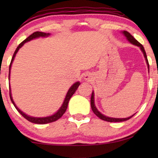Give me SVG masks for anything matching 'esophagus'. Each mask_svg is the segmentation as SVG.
I'll list each match as a JSON object with an SVG mask.
<instances>
[{
  "mask_svg": "<svg viewBox=\"0 0 158 158\" xmlns=\"http://www.w3.org/2000/svg\"><path fill=\"white\" fill-rule=\"evenodd\" d=\"M85 80H89V79H90V75H89V74H85Z\"/></svg>",
  "mask_w": 158,
  "mask_h": 158,
  "instance_id": "obj_1",
  "label": "esophagus"
}]
</instances>
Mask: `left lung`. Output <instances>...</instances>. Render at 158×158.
I'll return each mask as SVG.
<instances>
[{"label": "left lung", "mask_w": 158, "mask_h": 158, "mask_svg": "<svg viewBox=\"0 0 158 158\" xmlns=\"http://www.w3.org/2000/svg\"><path fill=\"white\" fill-rule=\"evenodd\" d=\"M123 34H124L125 36H126L127 40H128L129 42L131 43V44H135V45H137V46L140 47V49H141V50L142 51V52H143V54H144V57H145L147 64H148V69H150V65H149L148 60V57H147V55H146L145 50H144L143 46H142V45L140 44V43L138 42L137 40H136L133 37V36H131V34H129L128 31H123ZM94 92H93L92 93V95H91V98H90V106H91L92 111H94V113L96 114V115L98 116V118H100L101 119H102L103 121H106V122H124V121L128 120V119H129V118H131L133 116V115H132L131 116H130V117H128V118H117L108 117V116H106L104 115H103V114H101L100 112H99L98 110H97L96 106H95V104H94Z\"/></svg>", "instance_id": "left-lung-1"}]
</instances>
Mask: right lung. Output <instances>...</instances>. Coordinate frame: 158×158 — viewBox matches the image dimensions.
<instances>
[{"instance_id": "obj_1", "label": "right lung", "mask_w": 158, "mask_h": 158, "mask_svg": "<svg viewBox=\"0 0 158 158\" xmlns=\"http://www.w3.org/2000/svg\"><path fill=\"white\" fill-rule=\"evenodd\" d=\"M49 34H46V33H44V32H40V31L34 32V33L32 34H31V35H30L29 36H28V37L25 40H23V42L21 43V44H19V46L17 47L16 49V50H15L14 54V55H13V57H12V59H11V61H10V66H9V75H8V79H9V77H10V67H11V64H12L13 61H14V59L15 56H16L17 52H18L19 49H20L21 47L23 46V44H24V43H26V42H29V41H30V40H33V39L40 37V36H49ZM80 84H81V83H80L79 82H76V83H74L72 86H71L70 88L68 90V94H67V95H66V97H65V98H64V102H63V103H62V106L60 107V109L58 110L57 113H55V114H53L52 116H48V117H43V118L31 117V116H27V114H25L24 113H23V112L21 111L20 109H18V107L16 106V104H15V103L14 102V101H13V98H12V96H11V94H10V85H9L10 98V101H12L13 104L14 105V106L16 109L17 111H18L19 113H20L21 115H22L23 117L26 118V119H27L28 121H29V122H32V123H34V124H48V123H51V122H55V121L58 120L64 114V112H65L66 110H67V108H68V105L69 101H70V99L71 97H72L73 95L75 94V92L76 91V90L77 89V88H78V86L80 85Z\"/></svg>"}]
</instances>
